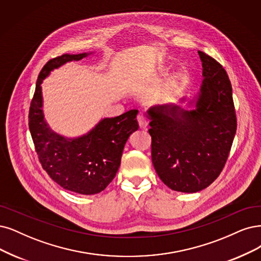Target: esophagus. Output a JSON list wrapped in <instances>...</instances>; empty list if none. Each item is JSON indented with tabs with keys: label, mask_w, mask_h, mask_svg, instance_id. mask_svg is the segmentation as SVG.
<instances>
[{
	"label": "esophagus",
	"mask_w": 261,
	"mask_h": 261,
	"mask_svg": "<svg viewBox=\"0 0 261 261\" xmlns=\"http://www.w3.org/2000/svg\"><path fill=\"white\" fill-rule=\"evenodd\" d=\"M137 119H138V122H139V125H140L141 129H145V128L147 127L148 121H147L145 116H144L143 114H140V115L138 116Z\"/></svg>",
	"instance_id": "1"
}]
</instances>
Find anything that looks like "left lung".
Instances as JSON below:
<instances>
[{
    "mask_svg": "<svg viewBox=\"0 0 261 261\" xmlns=\"http://www.w3.org/2000/svg\"><path fill=\"white\" fill-rule=\"evenodd\" d=\"M202 62L199 91L178 104L150 108L148 130L151 160L158 176L172 190L197 192L213 182L224 169L237 132L232 87L215 59L198 51Z\"/></svg>",
    "mask_w": 261,
    "mask_h": 261,
    "instance_id": "1",
    "label": "left lung"
}]
</instances>
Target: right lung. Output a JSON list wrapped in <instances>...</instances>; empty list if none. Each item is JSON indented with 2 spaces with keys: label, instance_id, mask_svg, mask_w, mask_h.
Wrapping results in <instances>:
<instances>
[{
  "label": "right lung",
  "instance_id": "add662e5",
  "mask_svg": "<svg viewBox=\"0 0 261 261\" xmlns=\"http://www.w3.org/2000/svg\"><path fill=\"white\" fill-rule=\"evenodd\" d=\"M91 54H65L48 61L37 77L29 112V129L43 169L58 185L80 195H95L108 187L119 169L130 134L139 129L137 110L103 118L89 132L77 138L63 137L46 122L43 81L58 67L80 61Z\"/></svg>",
  "mask_w": 261,
  "mask_h": 261
}]
</instances>
